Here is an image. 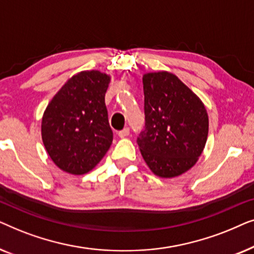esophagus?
<instances>
[{
	"mask_svg": "<svg viewBox=\"0 0 254 254\" xmlns=\"http://www.w3.org/2000/svg\"><path fill=\"white\" fill-rule=\"evenodd\" d=\"M129 135V128H124L123 130L118 131V136L119 137H126Z\"/></svg>",
	"mask_w": 254,
	"mask_h": 254,
	"instance_id": "obj_1",
	"label": "esophagus"
}]
</instances>
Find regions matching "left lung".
Masks as SVG:
<instances>
[{"label": "left lung", "mask_w": 254, "mask_h": 254, "mask_svg": "<svg viewBox=\"0 0 254 254\" xmlns=\"http://www.w3.org/2000/svg\"><path fill=\"white\" fill-rule=\"evenodd\" d=\"M144 129L137 137L149 169L161 178L193 168L208 136L207 110L201 99L169 71L143 75Z\"/></svg>", "instance_id": "1"}]
</instances>
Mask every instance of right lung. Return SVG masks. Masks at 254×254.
Here are the masks:
<instances>
[{"label":"right lung","mask_w":254,"mask_h":254,"mask_svg":"<svg viewBox=\"0 0 254 254\" xmlns=\"http://www.w3.org/2000/svg\"><path fill=\"white\" fill-rule=\"evenodd\" d=\"M110 81V75L99 70L77 72L48 103L41 137L48 156L62 171L88 173L112 144L105 105Z\"/></svg>","instance_id":"right-lung-1"}]
</instances>
